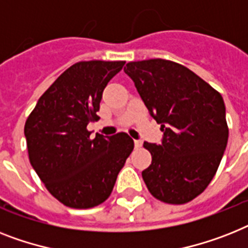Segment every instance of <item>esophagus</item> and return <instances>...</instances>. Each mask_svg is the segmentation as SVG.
Wrapping results in <instances>:
<instances>
[{"instance_id": "34e87169", "label": "esophagus", "mask_w": 248, "mask_h": 248, "mask_svg": "<svg viewBox=\"0 0 248 248\" xmlns=\"http://www.w3.org/2000/svg\"><path fill=\"white\" fill-rule=\"evenodd\" d=\"M142 146V141L141 140H135V148L140 149Z\"/></svg>"}]
</instances>
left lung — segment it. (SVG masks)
<instances>
[{
	"label": "left lung",
	"instance_id": "1",
	"mask_svg": "<svg viewBox=\"0 0 248 248\" xmlns=\"http://www.w3.org/2000/svg\"><path fill=\"white\" fill-rule=\"evenodd\" d=\"M124 72L164 132L162 144L144 142L152 164L142 170L149 192L167 204L190 202L218 170L228 142L224 100L200 76L177 62H128Z\"/></svg>",
	"mask_w": 248,
	"mask_h": 248
}]
</instances>
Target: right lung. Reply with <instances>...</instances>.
<instances>
[{
    "mask_svg": "<svg viewBox=\"0 0 248 248\" xmlns=\"http://www.w3.org/2000/svg\"><path fill=\"white\" fill-rule=\"evenodd\" d=\"M124 61H80L62 72L26 118L30 164L60 202L74 209L98 206L109 197L134 150L124 132L114 136L86 128L98 120L104 88Z\"/></svg>",
    "mask_w": 248,
    "mask_h": 248,
    "instance_id": "right-lung-1",
    "label": "right lung"
}]
</instances>
